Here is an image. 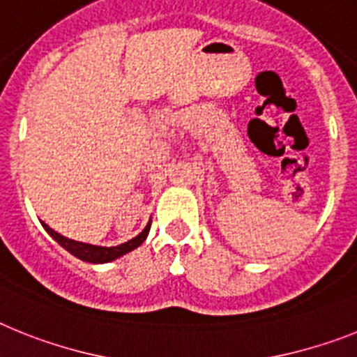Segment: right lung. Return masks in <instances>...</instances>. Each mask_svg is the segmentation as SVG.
<instances>
[{"instance_id":"add662e5","label":"right lung","mask_w":357,"mask_h":357,"mask_svg":"<svg viewBox=\"0 0 357 357\" xmlns=\"http://www.w3.org/2000/svg\"><path fill=\"white\" fill-rule=\"evenodd\" d=\"M43 228L48 231L50 237L54 238V241H57V243L61 244V246H63L66 252H70L71 255L77 257V259L84 260V262H91V264H104V262L116 260L119 257L126 255V253L132 252V250H136V248L140 246L145 238H147L149 230H151V221L147 222V226H145L144 230L136 235L135 238H131V241H127V243H123V244H119V246H111V248L95 246V244L79 243V241L68 238V237H64V235L57 234L55 230H52V228H50L46 222H43Z\"/></svg>"}]
</instances>
